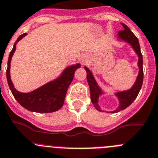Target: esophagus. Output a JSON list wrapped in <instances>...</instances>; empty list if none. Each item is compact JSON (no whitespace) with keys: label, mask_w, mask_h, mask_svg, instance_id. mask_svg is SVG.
Returning <instances> with one entry per match:
<instances>
[{"label":"esophagus","mask_w":158,"mask_h":158,"mask_svg":"<svg viewBox=\"0 0 158 158\" xmlns=\"http://www.w3.org/2000/svg\"><path fill=\"white\" fill-rule=\"evenodd\" d=\"M82 62H83V60H82Z\"/></svg>","instance_id":"esophagus-1"}]
</instances>
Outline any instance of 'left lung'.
I'll return each instance as SVG.
<instances>
[{
  "label": "left lung",
  "mask_w": 158,
  "mask_h": 158,
  "mask_svg": "<svg viewBox=\"0 0 158 158\" xmlns=\"http://www.w3.org/2000/svg\"><path fill=\"white\" fill-rule=\"evenodd\" d=\"M121 24L123 27V30L118 32V38L130 44L132 46V48H133V49L135 51L138 56H139L138 66H139V72L135 82V84L133 85V86L131 89H127V90H124V91L117 92V93L115 94V95L119 99L120 105H119V106H118V108L116 110L110 112V113H118V112L123 110L127 107H128L137 98L138 94H139V91L141 89L143 81V55H142L141 50H140V45H139V40H138L137 37L132 33L131 31L129 29V27L127 25H125L124 23H122ZM84 68L86 72V79H87L88 84H89V90H90V99H91L92 104L94 105L95 109L102 112L101 110V107L98 105V98L99 96L102 95L103 92H102V89L99 87V86L97 83L92 72L86 67H84Z\"/></svg>",
  "instance_id": "8db88e82"
}]
</instances>
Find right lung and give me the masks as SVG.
<instances>
[{
	"label": "right lung",
	"mask_w": 158,
	"mask_h": 158,
	"mask_svg": "<svg viewBox=\"0 0 158 158\" xmlns=\"http://www.w3.org/2000/svg\"><path fill=\"white\" fill-rule=\"evenodd\" d=\"M26 35L27 33H24L17 38L12 51L10 52L6 71L8 86L15 100L27 110L35 113L56 112L63 106L68 88L73 79L75 72L80 68V64H76L68 67L57 79L30 93H21L18 91L14 87L10 77V64L16 49V43Z\"/></svg>",
	"instance_id": "1"
}]
</instances>
